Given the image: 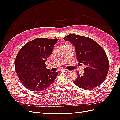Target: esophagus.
Listing matches in <instances>:
<instances>
[{"label":"esophagus","mask_w":120,"mask_h":120,"mask_svg":"<svg viewBox=\"0 0 120 120\" xmlns=\"http://www.w3.org/2000/svg\"><path fill=\"white\" fill-rule=\"evenodd\" d=\"M62 71H65L66 72H68L69 71H70L68 70H67V69H63V70H62Z\"/></svg>","instance_id":"34e87169"}]
</instances>
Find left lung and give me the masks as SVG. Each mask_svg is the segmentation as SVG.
Returning <instances> with one entry per match:
<instances>
[{
    "label": "left lung",
    "instance_id": "left-lung-1",
    "mask_svg": "<svg viewBox=\"0 0 120 120\" xmlns=\"http://www.w3.org/2000/svg\"><path fill=\"white\" fill-rule=\"evenodd\" d=\"M64 40L72 44L77 60L86 67L83 75L78 73L73 82L84 90H91L100 86L108 74L109 62L106 53L99 44L90 38L74 34H69Z\"/></svg>",
    "mask_w": 120,
    "mask_h": 120
}]
</instances>
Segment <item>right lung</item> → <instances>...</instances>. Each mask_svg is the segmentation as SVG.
Masks as SVG:
<instances>
[{"instance_id": "right-lung-1", "label": "right lung", "mask_w": 120, "mask_h": 120, "mask_svg": "<svg viewBox=\"0 0 120 120\" xmlns=\"http://www.w3.org/2000/svg\"><path fill=\"white\" fill-rule=\"evenodd\" d=\"M58 40L57 38H36L25 44L18 52L15 71L27 89L41 91L54 81L58 72H52L47 69L45 62Z\"/></svg>"}]
</instances>
